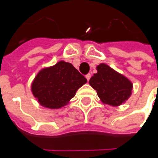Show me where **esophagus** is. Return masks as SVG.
Masks as SVG:
<instances>
[{"label": "esophagus", "mask_w": 158, "mask_h": 158, "mask_svg": "<svg viewBox=\"0 0 158 158\" xmlns=\"http://www.w3.org/2000/svg\"><path fill=\"white\" fill-rule=\"evenodd\" d=\"M85 77H86V79L89 81V80L90 79V77H91V75H90V74H88V75H86V76H85Z\"/></svg>", "instance_id": "34e87169"}]
</instances>
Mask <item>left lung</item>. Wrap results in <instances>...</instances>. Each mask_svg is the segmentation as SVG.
<instances>
[{"instance_id": "left-lung-1", "label": "left lung", "mask_w": 158, "mask_h": 158, "mask_svg": "<svg viewBox=\"0 0 158 158\" xmlns=\"http://www.w3.org/2000/svg\"><path fill=\"white\" fill-rule=\"evenodd\" d=\"M97 71L89 83L97 90L102 103L111 106H119L130 98L133 83L127 77L106 63L98 65Z\"/></svg>"}]
</instances>
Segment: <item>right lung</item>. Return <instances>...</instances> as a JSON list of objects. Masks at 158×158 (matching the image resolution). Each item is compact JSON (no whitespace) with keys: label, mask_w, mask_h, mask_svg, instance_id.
Here are the masks:
<instances>
[{"label":"right lung","mask_w":158,"mask_h":158,"mask_svg":"<svg viewBox=\"0 0 158 158\" xmlns=\"http://www.w3.org/2000/svg\"><path fill=\"white\" fill-rule=\"evenodd\" d=\"M87 79L69 62L60 60L43 68L35 76L31 90L38 103L48 109H59L69 104L77 89Z\"/></svg>","instance_id":"add662e5"}]
</instances>
